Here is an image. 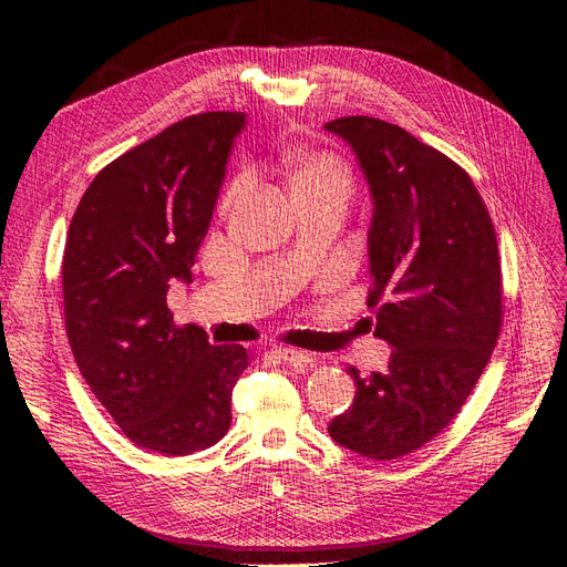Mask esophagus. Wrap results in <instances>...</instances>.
Returning <instances> with one entry per match:
<instances>
[{
    "label": "esophagus",
    "instance_id": "34e87169",
    "mask_svg": "<svg viewBox=\"0 0 567 567\" xmlns=\"http://www.w3.org/2000/svg\"><path fill=\"white\" fill-rule=\"evenodd\" d=\"M271 352L277 354L281 362H286V364H293V367H307V364H312L315 359H312V354H307V352H300V350H293V348H271Z\"/></svg>",
    "mask_w": 567,
    "mask_h": 567
}]
</instances>
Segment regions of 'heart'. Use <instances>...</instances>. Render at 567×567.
<instances>
[{"instance_id": "1", "label": "heart", "mask_w": 567, "mask_h": 567, "mask_svg": "<svg viewBox=\"0 0 567 567\" xmlns=\"http://www.w3.org/2000/svg\"><path fill=\"white\" fill-rule=\"evenodd\" d=\"M290 182L296 194H346L352 192L348 163L329 151H302L290 158Z\"/></svg>"}]
</instances>
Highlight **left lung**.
Returning <instances> with one entry per match:
<instances>
[{
	"instance_id": "8db88e82",
	"label": "left lung",
	"mask_w": 567,
	"mask_h": 567,
	"mask_svg": "<svg viewBox=\"0 0 567 567\" xmlns=\"http://www.w3.org/2000/svg\"><path fill=\"white\" fill-rule=\"evenodd\" d=\"M369 184V307L388 369L359 375L329 435L359 456H406L447 427L502 331V262L473 179L406 130L369 115L326 123Z\"/></svg>"
}]
</instances>
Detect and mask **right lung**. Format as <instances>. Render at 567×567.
<instances>
[{
  "mask_svg": "<svg viewBox=\"0 0 567 567\" xmlns=\"http://www.w3.org/2000/svg\"><path fill=\"white\" fill-rule=\"evenodd\" d=\"M246 113L188 115L94 177L63 252L65 333L84 381L123 433L184 456L227 435L244 346L177 326L175 281H192Z\"/></svg>",
  "mask_w": 567,
  "mask_h": 567,
  "instance_id": "1",
  "label": "right lung"
}]
</instances>
